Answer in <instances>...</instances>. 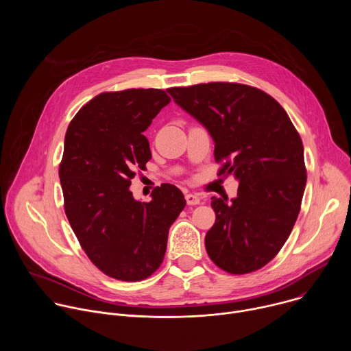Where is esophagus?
<instances>
[{"label":"esophagus","mask_w":351,"mask_h":351,"mask_svg":"<svg viewBox=\"0 0 351 351\" xmlns=\"http://www.w3.org/2000/svg\"><path fill=\"white\" fill-rule=\"evenodd\" d=\"M184 198H186V203H187L189 206H197V204H199V197L195 195V194L187 193V194L184 195Z\"/></svg>","instance_id":"esophagus-1"}]
</instances>
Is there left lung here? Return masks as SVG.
I'll return each instance as SVG.
<instances>
[{"label":"left lung","instance_id":"1","mask_svg":"<svg viewBox=\"0 0 351 351\" xmlns=\"http://www.w3.org/2000/svg\"><path fill=\"white\" fill-rule=\"evenodd\" d=\"M168 91L213 136L218 176L240 182L232 203L211 198L217 218L206 234L210 258L233 275L263 268L280 252L302 207V137L283 107L257 87L213 82Z\"/></svg>","mask_w":351,"mask_h":351}]
</instances>
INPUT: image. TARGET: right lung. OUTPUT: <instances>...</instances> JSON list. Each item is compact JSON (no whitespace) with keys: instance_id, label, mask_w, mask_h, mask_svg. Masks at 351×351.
I'll return each mask as SVG.
<instances>
[{"instance_id":"right-lung-1","label":"right lung","mask_w":351,"mask_h":351,"mask_svg":"<svg viewBox=\"0 0 351 351\" xmlns=\"http://www.w3.org/2000/svg\"><path fill=\"white\" fill-rule=\"evenodd\" d=\"M171 101L161 88L104 91L71 121L60 179L64 208L90 261L110 278L138 282L162 264L168 232L186 206L165 183L149 203L129 190L136 169L152 158L143 132Z\"/></svg>"}]
</instances>
